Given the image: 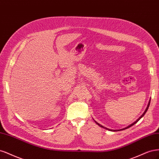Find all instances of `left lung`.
Wrapping results in <instances>:
<instances>
[{
  "mask_svg": "<svg viewBox=\"0 0 159 159\" xmlns=\"http://www.w3.org/2000/svg\"><path fill=\"white\" fill-rule=\"evenodd\" d=\"M150 102H151V100L149 101V102H148V106H147V108H146V110H145V112H144V113H143V115L139 117V119H138L136 121H135L134 123V124H131L130 125H129V126H128V127H127L126 128H124V129H120V130H124V129H127V128H129V127H131L132 125H134L135 124H136V123L138 121H139L141 118V117L143 116H144L145 115V114L146 113V111H147V110H148V106H149V105H150ZM96 122V124H98L99 126H100L101 127H103V128H104V129H107V130H110V131H117V130H113V129H107V128H106V127H104L103 125H100V124H98V123H97L96 121H95ZM117 131H120V130H117Z\"/></svg>",
  "mask_w": 159,
  "mask_h": 159,
  "instance_id": "8db88e82",
  "label": "left lung"
}]
</instances>
